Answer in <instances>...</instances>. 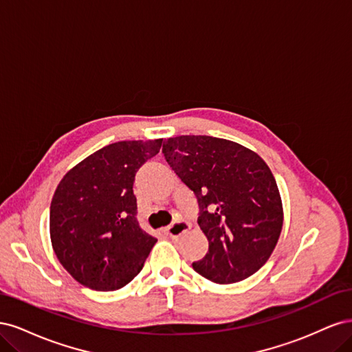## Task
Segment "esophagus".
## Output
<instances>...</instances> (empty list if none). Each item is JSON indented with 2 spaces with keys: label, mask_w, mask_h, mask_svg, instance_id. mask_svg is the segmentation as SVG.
<instances>
[{
  "label": "esophagus",
  "mask_w": 352,
  "mask_h": 352,
  "mask_svg": "<svg viewBox=\"0 0 352 352\" xmlns=\"http://www.w3.org/2000/svg\"><path fill=\"white\" fill-rule=\"evenodd\" d=\"M189 230V223L188 221H184V220H179V221H175L173 225H170L168 228L164 229V233L168 236V238H179L182 236L184 233H186Z\"/></svg>",
  "instance_id": "34e87169"
}]
</instances>
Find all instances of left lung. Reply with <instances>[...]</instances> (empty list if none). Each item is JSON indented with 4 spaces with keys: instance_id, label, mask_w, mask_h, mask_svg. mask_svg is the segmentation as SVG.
<instances>
[{
    "instance_id": "1",
    "label": "left lung",
    "mask_w": 352,
    "mask_h": 352,
    "mask_svg": "<svg viewBox=\"0 0 352 352\" xmlns=\"http://www.w3.org/2000/svg\"><path fill=\"white\" fill-rule=\"evenodd\" d=\"M163 154L195 194L198 225L208 239L194 270L220 285L260 270L283 226L279 189L264 160L236 142L202 135L168 138Z\"/></svg>"
}]
</instances>
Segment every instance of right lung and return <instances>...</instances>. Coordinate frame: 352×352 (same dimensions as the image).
Returning <instances> with one entry per match:
<instances>
[{"instance_id":"right-lung-1","label":"right lung","mask_w":352,"mask_h":352,"mask_svg":"<svg viewBox=\"0 0 352 352\" xmlns=\"http://www.w3.org/2000/svg\"><path fill=\"white\" fill-rule=\"evenodd\" d=\"M162 142L110 144L69 170L56 189L52 248L72 278L89 289L107 292L129 283L157 242L136 220L133 182Z\"/></svg>"}]
</instances>
